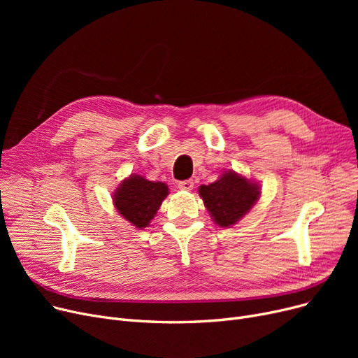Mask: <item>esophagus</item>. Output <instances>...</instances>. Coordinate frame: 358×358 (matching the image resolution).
<instances>
[{"mask_svg":"<svg viewBox=\"0 0 358 358\" xmlns=\"http://www.w3.org/2000/svg\"><path fill=\"white\" fill-rule=\"evenodd\" d=\"M178 187H180L181 190L190 192V190H193V187H194V181H193V180H184V181H180V182H178Z\"/></svg>","mask_w":358,"mask_h":358,"instance_id":"34e87169","label":"esophagus"}]
</instances>
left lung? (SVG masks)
Here are the masks:
<instances>
[{
    "label": "left lung",
    "mask_w": 358,
    "mask_h": 358,
    "mask_svg": "<svg viewBox=\"0 0 358 358\" xmlns=\"http://www.w3.org/2000/svg\"><path fill=\"white\" fill-rule=\"evenodd\" d=\"M257 182L236 174L232 169L220 176L209 185H200L199 194L204 201L215 223L222 228H229L243 215L248 213L259 197Z\"/></svg>",
    "instance_id": "1"
}]
</instances>
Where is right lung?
<instances>
[{
    "instance_id": "1",
    "label": "right lung",
    "mask_w": 358,
    "mask_h": 358,
    "mask_svg": "<svg viewBox=\"0 0 358 358\" xmlns=\"http://www.w3.org/2000/svg\"><path fill=\"white\" fill-rule=\"evenodd\" d=\"M166 196L168 185L165 182L149 181L134 174L123 180L113 200L119 213L134 227L142 229L154 219Z\"/></svg>"
}]
</instances>
